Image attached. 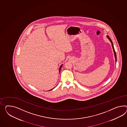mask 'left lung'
Returning a JSON list of instances; mask_svg holds the SVG:
<instances>
[{
  "label": "left lung",
  "instance_id": "8db88e82",
  "mask_svg": "<svg viewBox=\"0 0 127 127\" xmlns=\"http://www.w3.org/2000/svg\"><path fill=\"white\" fill-rule=\"evenodd\" d=\"M107 37L110 40V41H111V43L112 46V48H113V51H114L115 57V59H116V62H117V55H116V52H115V49H114V46H113V43H112V41H111V38L109 37V36H107Z\"/></svg>",
  "mask_w": 127,
  "mask_h": 127
}]
</instances>
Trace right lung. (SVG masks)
<instances>
[{
	"label": "right lung",
	"mask_w": 127,
	"mask_h": 127,
	"mask_svg": "<svg viewBox=\"0 0 127 127\" xmlns=\"http://www.w3.org/2000/svg\"><path fill=\"white\" fill-rule=\"evenodd\" d=\"M62 65H63V64H62V65H61V66H60V68H59V72L60 71V70H61V68H62ZM53 89H51V90H52Z\"/></svg>",
	"instance_id": "1"
}]
</instances>
